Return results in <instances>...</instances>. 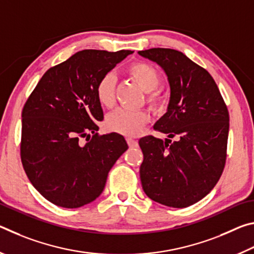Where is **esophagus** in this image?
I'll use <instances>...</instances> for the list:
<instances>
[{"instance_id":"esophagus-1","label":"esophagus","mask_w":254,"mask_h":254,"mask_svg":"<svg viewBox=\"0 0 254 254\" xmlns=\"http://www.w3.org/2000/svg\"><path fill=\"white\" fill-rule=\"evenodd\" d=\"M127 142L128 145H130V147H137V141L131 139V137H127Z\"/></svg>"}]
</instances>
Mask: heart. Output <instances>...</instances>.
<instances>
[{"label": "heart", "mask_w": 254, "mask_h": 254, "mask_svg": "<svg viewBox=\"0 0 254 254\" xmlns=\"http://www.w3.org/2000/svg\"><path fill=\"white\" fill-rule=\"evenodd\" d=\"M127 75L147 92L145 101L154 112H161L168 105L167 94L158 88L161 75L156 67L145 62H133L127 68ZM96 98L102 106L112 107L115 101V79L112 74H105L96 85ZM147 111H130L118 109L106 118V127L127 136L139 134L143 127L149 122Z\"/></svg>", "instance_id": "1"}]
</instances>
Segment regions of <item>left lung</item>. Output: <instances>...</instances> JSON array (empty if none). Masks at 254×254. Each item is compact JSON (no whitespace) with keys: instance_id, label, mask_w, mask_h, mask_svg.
<instances>
[{"instance_id":"8db88e82","label":"left lung","mask_w":254,"mask_h":254,"mask_svg":"<svg viewBox=\"0 0 254 254\" xmlns=\"http://www.w3.org/2000/svg\"><path fill=\"white\" fill-rule=\"evenodd\" d=\"M139 55L156 62L168 76V110L154 130L177 137L173 143L152 135L140 139L141 184L157 203L188 207L212 190L224 170L229 111L209 72L183 53L152 48Z\"/></svg>"}]
</instances>
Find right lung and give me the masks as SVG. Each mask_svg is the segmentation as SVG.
Instances as JSON below:
<instances>
[{
  "mask_svg": "<svg viewBox=\"0 0 254 254\" xmlns=\"http://www.w3.org/2000/svg\"><path fill=\"white\" fill-rule=\"evenodd\" d=\"M131 54L78 51L49 68L25 102L21 161L33 187L50 203L77 208L95 200L127 149L118 133H97L96 122L104 117L95 89L98 80Z\"/></svg>",
  "mask_w": 254,
  "mask_h": 254,
  "instance_id": "right-lung-1",
  "label": "right lung"
}]
</instances>
